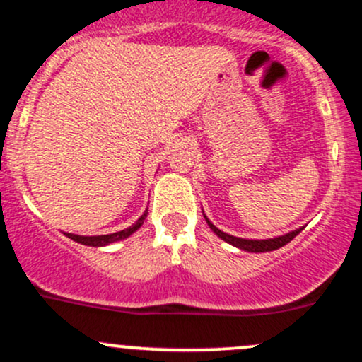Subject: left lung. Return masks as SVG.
Wrapping results in <instances>:
<instances>
[{
  "mask_svg": "<svg viewBox=\"0 0 362 362\" xmlns=\"http://www.w3.org/2000/svg\"><path fill=\"white\" fill-rule=\"evenodd\" d=\"M207 224H209L211 230L214 231L216 235L219 236V238L224 240L226 243L233 245V247L240 248V250H245V252H253V253H260V252H272V250H277V248L284 247L286 243H289L291 240L294 238L296 235H300L303 231V228H298V230L294 231H289V233L282 235V236H276V238H267V240H247V238H238V236H233V235H228L224 233V231L218 230V228L214 226L213 223L207 219V216H204Z\"/></svg>",
  "mask_w": 362,
  "mask_h": 362,
  "instance_id": "left-lung-1",
  "label": "left lung"
}]
</instances>
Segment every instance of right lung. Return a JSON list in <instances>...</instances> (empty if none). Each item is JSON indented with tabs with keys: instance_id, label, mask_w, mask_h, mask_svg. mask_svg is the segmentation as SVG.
I'll use <instances>...</instances> for the list:
<instances>
[{
	"instance_id": "obj_1",
	"label": "right lung",
	"mask_w": 362,
	"mask_h": 362,
	"mask_svg": "<svg viewBox=\"0 0 362 362\" xmlns=\"http://www.w3.org/2000/svg\"><path fill=\"white\" fill-rule=\"evenodd\" d=\"M148 216V209L144 211L143 216L136 221L132 226L126 228V230L122 231H117V233H110V235H98V236H81V235H73V233H64L68 238L74 240V242L81 243V245H88V247H105V245L109 243H114V242H120V240H126L127 236H131L134 233L136 230H139L141 226H143L144 219H146Z\"/></svg>"
}]
</instances>
